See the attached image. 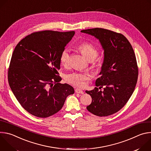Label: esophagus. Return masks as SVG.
I'll return each mask as SVG.
<instances>
[{
  "instance_id": "obj_1",
  "label": "esophagus",
  "mask_w": 151,
  "mask_h": 151,
  "mask_svg": "<svg viewBox=\"0 0 151 151\" xmlns=\"http://www.w3.org/2000/svg\"><path fill=\"white\" fill-rule=\"evenodd\" d=\"M75 91V92H76V93H79V94H83V91L82 90H81L78 89V88H76Z\"/></svg>"
}]
</instances>
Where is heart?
Masks as SVG:
<instances>
[{
	"instance_id": "heart-1",
	"label": "heart",
	"mask_w": 151,
	"mask_h": 151,
	"mask_svg": "<svg viewBox=\"0 0 151 151\" xmlns=\"http://www.w3.org/2000/svg\"><path fill=\"white\" fill-rule=\"evenodd\" d=\"M78 50L90 61L94 60L98 55V51L96 47L88 42H82L77 46ZM70 51L68 48H64L60 56V61L63 66L67 67L70 60ZM94 68L97 69V64H94ZM89 79V75L86 73L72 72L65 76V81L78 88H83L85 86V82Z\"/></svg>"
}]
</instances>
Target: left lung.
I'll use <instances>...</instances> for the list:
<instances>
[{
	"mask_svg": "<svg viewBox=\"0 0 151 151\" xmlns=\"http://www.w3.org/2000/svg\"><path fill=\"white\" fill-rule=\"evenodd\" d=\"M99 39L104 51V58L93 90L86 91L92 98L87 110L99 116H107L118 112L132 96L138 78L139 69L132 45L121 33L94 28L82 30Z\"/></svg>",
	"mask_w": 151,
	"mask_h": 151,
	"instance_id": "obj_1",
	"label": "left lung"
}]
</instances>
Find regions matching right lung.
Wrapping results in <instances>:
<instances>
[{"label": "right lung", "instance_id": "add662e5", "mask_svg": "<svg viewBox=\"0 0 151 151\" xmlns=\"http://www.w3.org/2000/svg\"><path fill=\"white\" fill-rule=\"evenodd\" d=\"M74 35V31L35 32L15 47L8 82L17 100L30 114L39 118L52 116L74 93L72 86L59 83L61 78L58 72L60 54Z\"/></svg>", "mask_w": 151, "mask_h": 151}]
</instances>
